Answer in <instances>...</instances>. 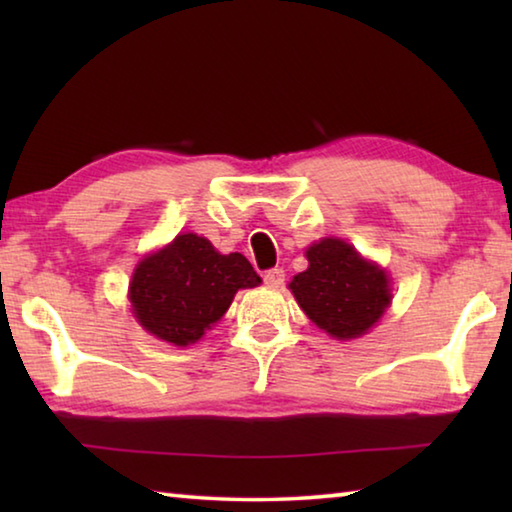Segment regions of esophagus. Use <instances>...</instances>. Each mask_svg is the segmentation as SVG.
I'll list each match as a JSON object with an SVG mask.
<instances>
[{"mask_svg":"<svg viewBox=\"0 0 512 512\" xmlns=\"http://www.w3.org/2000/svg\"><path fill=\"white\" fill-rule=\"evenodd\" d=\"M264 282L268 284V287H280V284H284V268H280V266L268 268V271L264 273Z\"/></svg>","mask_w":512,"mask_h":512,"instance_id":"esophagus-1","label":"esophagus"}]
</instances>
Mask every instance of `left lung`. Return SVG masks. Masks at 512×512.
<instances>
[{"label":"left lung","mask_w":512,"mask_h":512,"mask_svg":"<svg viewBox=\"0 0 512 512\" xmlns=\"http://www.w3.org/2000/svg\"><path fill=\"white\" fill-rule=\"evenodd\" d=\"M309 268L289 284L302 311L336 339L366 334L391 302L388 277L341 239L307 250Z\"/></svg>","instance_id":"8db88e82"}]
</instances>
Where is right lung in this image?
<instances>
[{
    "mask_svg": "<svg viewBox=\"0 0 512 512\" xmlns=\"http://www.w3.org/2000/svg\"><path fill=\"white\" fill-rule=\"evenodd\" d=\"M262 282L241 253L221 255L205 237L178 235L135 268L128 298L140 325L173 345L196 343L239 289Z\"/></svg>",
    "mask_w": 512,
    "mask_h": 512,
    "instance_id": "add662e5",
    "label": "right lung"
}]
</instances>
